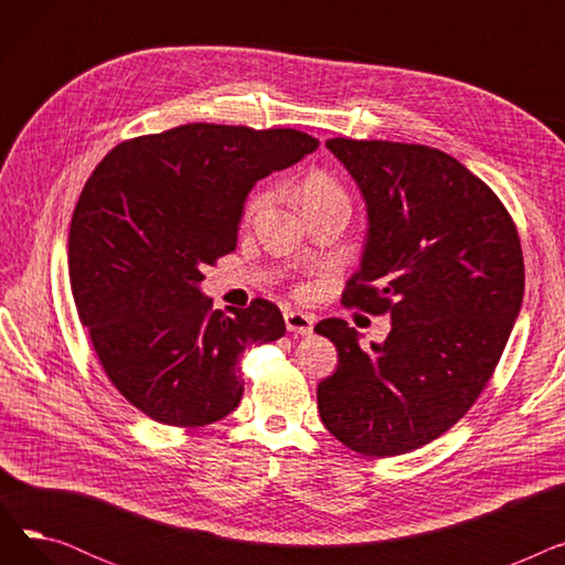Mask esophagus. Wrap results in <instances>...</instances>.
<instances>
[{
    "label": "esophagus",
    "mask_w": 565,
    "mask_h": 565,
    "mask_svg": "<svg viewBox=\"0 0 565 565\" xmlns=\"http://www.w3.org/2000/svg\"><path fill=\"white\" fill-rule=\"evenodd\" d=\"M286 320V330L292 332V334H300V337H309L313 332V322L316 318L309 316V313H302V311H288L284 316Z\"/></svg>",
    "instance_id": "1"
}]
</instances>
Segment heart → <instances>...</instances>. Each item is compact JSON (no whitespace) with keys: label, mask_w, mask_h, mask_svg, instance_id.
Here are the masks:
<instances>
[{"label":"heart","mask_w":565,"mask_h":565,"mask_svg":"<svg viewBox=\"0 0 565 565\" xmlns=\"http://www.w3.org/2000/svg\"><path fill=\"white\" fill-rule=\"evenodd\" d=\"M275 201V192L273 188H260L256 190L245 207H243V222L252 224L256 222L267 207L273 205ZM300 203H302V211L305 207H316V205H328V203H343L348 205V194L341 188V183L337 178L328 171H311L302 178L300 183Z\"/></svg>","instance_id":"1"}]
</instances>
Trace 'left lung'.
Instances as JSON below:
<instances>
[{
	"mask_svg": "<svg viewBox=\"0 0 565 565\" xmlns=\"http://www.w3.org/2000/svg\"><path fill=\"white\" fill-rule=\"evenodd\" d=\"M328 148L369 211L341 302L390 316L392 332L366 352L345 320L316 324L339 352L318 412L348 449L394 458L447 433L486 390L522 307V245L507 205L439 148L345 137Z\"/></svg>",
	"mask_w": 565,
	"mask_h": 565,
	"instance_id": "8db88e82",
	"label": "left lung"
}]
</instances>
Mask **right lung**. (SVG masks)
I'll return each mask as SVG.
<instances>
[{
    "label": "right lung",
    "mask_w": 565,
    "mask_h": 565,
    "mask_svg": "<svg viewBox=\"0 0 565 565\" xmlns=\"http://www.w3.org/2000/svg\"><path fill=\"white\" fill-rule=\"evenodd\" d=\"M316 148L292 128L188 124L121 141L88 175L68 233L73 300L105 375L146 417L224 419L245 392L241 354L286 334L270 300L224 316L199 281L235 249L254 183Z\"/></svg>",
    "instance_id": "add662e5"
}]
</instances>
